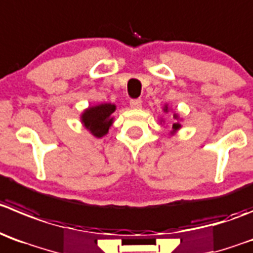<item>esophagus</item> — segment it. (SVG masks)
I'll return each instance as SVG.
<instances>
[{"instance_id":"34e87169","label":"esophagus","mask_w":253,"mask_h":253,"mask_svg":"<svg viewBox=\"0 0 253 253\" xmlns=\"http://www.w3.org/2000/svg\"><path fill=\"white\" fill-rule=\"evenodd\" d=\"M129 105H131L132 108H140L141 105H142V101L140 98H134V100L129 101Z\"/></svg>"}]
</instances>
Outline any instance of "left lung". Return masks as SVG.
I'll list each match as a JSON object with an SVG mask.
<instances>
[{
	"label": "left lung",
	"mask_w": 253,
	"mask_h": 253,
	"mask_svg": "<svg viewBox=\"0 0 253 253\" xmlns=\"http://www.w3.org/2000/svg\"><path fill=\"white\" fill-rule=\"evenodd\" d=\"M164 111H165V112H169V107H167V106H165ZM173 117H174V119H177V115H173ZM180 127H181V125L178 124V122H176V124L172 125V128H173V131H177V129L180 128Z\"/></svg>",
	"instance_id": "1"
}]
</instances>
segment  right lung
I'll return each mask as SVG.
<instances>
[{"mask_svg": "<svg viewBox=\"0 0 253 253\" xmlns=\"http://www.w3.org/2000/svg\"><path fill=\"white\" fill-rule=\"evenodd\" d=\"M115 110L116 106L111 103L93 106L82 113L81 121L94 137H102L107 133L108 128L112 125L113 117H111V115L115 112Z\"/></svg>", "mask_w": 253, "mask_h": 253, "instance_id": "right-lung-1", "label": "right lung"}]
</instances>
